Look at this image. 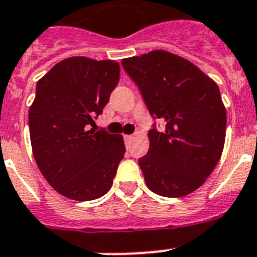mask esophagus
Masks as SVG:
<instances>
[{"mask_svg":"<svg viewBox=\"0 0 257 257\" xmlns=\"http://www.w3.org/2000/svg\"><path fill=\"white\" fill-rule=\"evenodd\" d=\"M133 140V136H131V135H126V136H124V141L126 142V144H129V142L132 141Z\"/></svg>","mask_w":257,"mask_h":257,"instance_id":"esophagus-1","label":"esophagus"}]
</instances>
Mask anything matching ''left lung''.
<instances>
[{"instance_id":"1","label":"left lung","mask_w":257,"mask_h":257,"mask_svg":"<svg viewBox=\"0 0 257 257\" xmlns=\"http://www.w3.org/2000/svg\"><path fill=\"white\" fill-rule=\"evenodd\" d=\"M121 64L150 115L166 124L163 132L149 131L150 148L139 159L148 188L165 197L189 195L212 174L225 145L218 86L195 64L162 49Z\"/></svg>"}]
</instances>
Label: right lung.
<instances>
[{"label": "right lung", "mask_w": 257, "mask_h": 257, "mask_svg": "<svg viewBox=\"0 0 257 257\" xmlns=\"http://www.w3.org/2000/svg\"><path fill=\"white\" fill-rule=\"evenodd\" d=\"M118 78V62L75 56L38 81L29 112L32 153L60 195L90 201L111 189L124 158V140L90 125L103 112Z\"/></svg>", "instance_id": "add662e5"}]
</instances>
